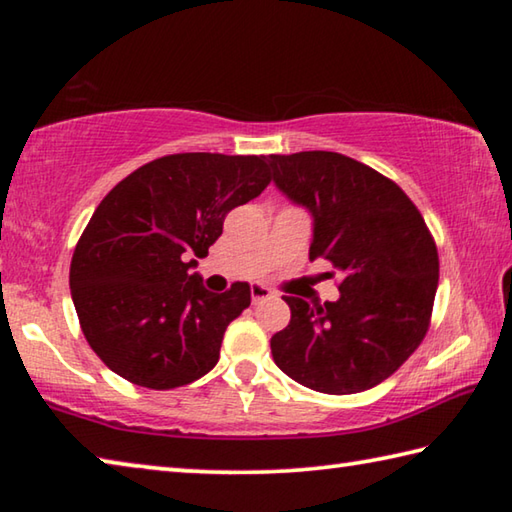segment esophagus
Wrapping results in <instances>:
<instances>
[{"label": "esophagus", "instance_id": "34e87169", "mask_svg": "<svg viewBox=\"0 0 512 512\" xmlns=\"http://www.w3.org/2000/svg\"><path fill=\"white\" fill-rule=\"evenodd\" d=\"M250 296H253V302H255V305H257V302H262V300L273 298V291L268 289V287H264V284L255 282L253 287H250Z\"/></svg>", "mask_w": 512, "mask_h": 512}]
</instances>
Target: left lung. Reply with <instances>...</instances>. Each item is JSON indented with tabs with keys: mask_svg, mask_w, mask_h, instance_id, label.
Here are the masks:
<instances>
[{
	"mask_svg": "<svg viewBox=\"0 0 512 512\" xmlns=\"http://www.w3.org/2000/svg\"><path fill=\"white\" fill-rule=\"evenodd\" d=\"M273 183L311 216L309 259L343 275L325 307L282 296L291 320L273 334L284 375L318 393L377 386L424 339L438 289V250L418 207L393 180L348 155H268Z\"/></svg>",
	"mask_w": 512,
	"mask_h": 512,
	"instance_id": "left-lung-1",
	"label": "left lung"
}]
</instances>
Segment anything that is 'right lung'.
<instances>
[{
  "label": "right lung",
  "instance_id": "right-lung-1",
  "mask_svg": "<svg viewBox=\"0 0 512 512\" xmlns=\"http://www.w3.org/2000/svg\"><path fill=\"white\" fill-rule=\"evenodd\" d=\"M268 183L264 155L178 153L112 187L69 268L85 339L112 372L169 391L216 366L225 329L250 305V287L207 291L195 257H207L221 237L225 214Z\"/></svg>",
  "mask_w": 512,
  "mask_h": 512
}]
</instances>
